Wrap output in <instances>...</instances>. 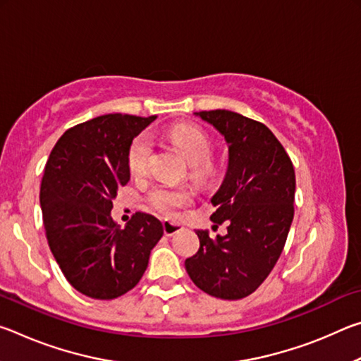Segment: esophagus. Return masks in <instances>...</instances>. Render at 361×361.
<instances>
[{
  "instance_id": "obj_1",
  "label": "esophagus",
  "mask_w": 361,
  "mask_h": 361,
  "mask_svg": "<svg viewBox=\"0 0 361 361\" xmlns=\"http://www.w3.org/2000/svg\"><path fill=\"white\" fill-rule=\"evenodd\" d=\"M162 224H164V234H166L167 237H172V235L176 234V232L183 231V226L180 223L169 221V219H166V221H164Z\"/></svg>"
}]
</instances>
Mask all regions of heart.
<instances>
[{
    "instance_id": "b5f03b06",
    "label": "heart",
    "mask_w": 361,
    "mask_h": 361,
    "mask_svg": "<svg viewBox=\"0 0 361 361\" xmlns=\"http://www.w3.org/2000/svg\"><path fill=\"white\" fill-rule=\"evenodd\" d=\"M170 140L176 145L183 156L191 166H202L212 154V146L205 133L192 126H176L170 130ZM151 154V140L148 135H140L129 149V169L132 173H143L148 169V161ZM151 202L157 210L164 213H172L175 209L181 205L191 202V192L188 189L156 188L151 192Z\"/></svg>"
}]
</instances>
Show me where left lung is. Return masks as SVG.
I'll list each match as a JSON object with an SVG mask.
<instances>
[{
    "mask_svg": "<svg viewBox=\"0 0 361 361\" xmlns=\"http://www.w3.org/2000/svg\"><path fill=\"white\" fill-rule=\"evenodd\" d=\"M221 133L228 169L212 204L228 234L197 229L199 252L185 261L195 286L219 299H242L258 288L282 255L295 215L296 176L282 143L264 124L228 109L194 113Z\"/></svg>",
    "mask_w": 361,
    "mask_h": 361,
    "instance_id": "left-lung-1",
    "label": "left lung"
}]
</instances>
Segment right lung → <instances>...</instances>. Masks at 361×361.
<instances>
[{
	"mask_svg": "<svg viewBox=\"0 0 361 361\" xmlns=\"http://www.w3.org/2000/svg\"><path fill=\"white\" fill-rule=\"evenodd\" d=\"M154 119L99 116L66 130L49 156L39 192L46 237L66 280L89 298L132 290L164 234L148 213H135L124 228L111 218L118 189L130 180V145Z\"/></svg>",
	"mask_w": 361,
	"mask_h": 361,
	"instance_id": "1",
	"label": "right lung"
}]
</instances>
